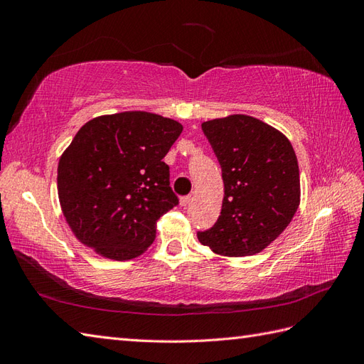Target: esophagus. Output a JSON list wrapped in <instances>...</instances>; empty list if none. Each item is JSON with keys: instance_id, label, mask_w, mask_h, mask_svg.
<instances>
[{"instance_id": "34e87169", "label": "esophagus", "mask_w": 364, "mask_h": 364, "mask_svg": "<svg viewBox=\"0 0 364 364\" xmlns=\"http://www.w3.org/2000/svg\"><path fill=\"white\" fill-rule=\"evenodd\" d=\"M191 202H193V197L191 196H185V197H182L179 203H181V206H188Z\"/></svg>"}]
</instances>
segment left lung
<instances>
[{
  "label": "left lung",
  "instance_id": "obj_1",
  "mask_svg": "<svg viewBox=\"0 0 364 364\" xmlns=\"http://www.w3.org/2000/svg\"><path fill=\"white\" fill-rule=\"evenodd\" d=\"M202 130L222 165L225 196L217 223L197 238L217 255H255L284 232L301 203L291 142L243 114L205 121Z\"/></svg>",
  "mask_w": 364,
  "mask_h": 364
}]
</instances>
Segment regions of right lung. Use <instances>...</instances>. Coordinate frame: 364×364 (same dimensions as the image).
<instances>
[{"label": "right lung", "mask_w": 364, "mask_h": 364, "mask_svg": "<svg viewBox=\"0 0 364 364\" xmlns=\"http://www.w3.org/2000/svg\"><path fill=\"white\" fill-rule=\"evenodd\" d=\"M182 124L129 111L95 117L77 132L58 165V194L75 238L109 259L144 253L156 222L179 203L162 159Z\"/></svg>", "instance_id": "add662e5"}]
</instances>
